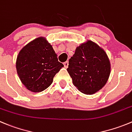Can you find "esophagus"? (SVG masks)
Instances as JSON below:
<instances>
[{"label":"esophagus","instance_id":"esophagus-1","mask_svg":"<svg viewBox=\"0 0 132 132\" xmlns=\"http://www.w3.org/2000/svg\"><path fill=\"white\" fill-rule=\"evenodd\" d=\"M63 65H64L65 67L67 68L68 66H69V62H68V61H67V62H64V63H63Z\"/></svg>","mask_w":132,"mask_h":132}]
</instances>
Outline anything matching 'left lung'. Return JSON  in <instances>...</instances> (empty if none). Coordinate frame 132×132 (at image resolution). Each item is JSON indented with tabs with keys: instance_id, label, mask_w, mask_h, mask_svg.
Instances as JSON below:
<instances>
[{
	"instance_id": "8db88e82",
	"label": "left lung",
	"mask_w": 132,
	"mask_h": 132,
	"mask_svg": "<svg viewBox=\"0 0 132 132\" xmlns=\"http://www.w3.org/2000/svg\"><path fill=\"white\" fill-rule=\"evenodd\" d=\"M67 70L79 91L92 95L106 84L111 73V63L102 47L87 40L76 47Z\"/></svg>"
}]
</instances>
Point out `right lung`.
Returning <instances> with one entry per match:
<instances>
[{"label": "right lung", "mask_w": 132, "mask_h": 132, "mask_svg": "<svg viewBox=\"0 0 132 132\" xmlns=\"http://www.w3.org/2000/svg\"><path fill=\"white\" fill-rule=\"evenodd\" d=\"M63 65L58 62L52 46L40 37L24 46L16 62L18 75L28 90L40 92L52 84Z\"/></svg>", "instance_id": "right-lung-1"}]
</instances>
